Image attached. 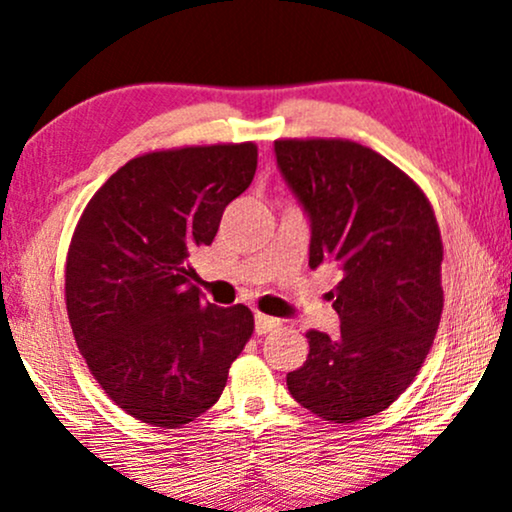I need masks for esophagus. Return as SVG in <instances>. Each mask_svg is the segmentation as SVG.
Instances as JSON below:
<instances>
[{
    "instance_id": "34e87169",
    "label": "esophagus",
    "mask_w": 512,
    "mask_h": 512,
    "mask_svg": "<svg viewBox=\"0 0 512 512\" xmlns=\"http://www.w3.org/2000/svg\"><path fill=\"white\" fill-rule=\"evenodd\" d=\"M278 326H281V323H278V319H274V316H267V314H260V312L255 314V331H257V335H267L271 331H276Z\"/></svg>"
}]
</instances>
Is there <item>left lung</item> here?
Returning <instances> with one entry per match:
<instances>
[{"label":"left lung","instance_id":"left-lung-1","mask_svg":"<svg viewBox=\"0 0 512 512\" xmlns=\"http://www.w3.org/2000/svg\"><path fill=\"white\" fill-rule=\"evenodd\" d=\"M276 163L312 222L309 267L333 264L340 333L309 331L288 373L297 404L331 423L385 411L416 378L442 319V236L409 174L349 139H276Z\"/></svg>","mask_w":512,"mask_h":512}]
</instances>
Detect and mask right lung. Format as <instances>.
<instances>
[{
  "mask_svg": "<svg viewBox=\"0 0 512 512\" xmlns=\"http://www.w3.org/2000/svg\"><path fill=\"white\" fill-rule=\"evenodd\" d=\"M255 170L252 141L144 153L108 177L75 226L70 328L96 383L141 423L172 430L208 411L255 331L245 304L200 297L189 262Z\"/></svg>",
  "mask_w": 512,
  "mask_h": 512,
  "instance_id": "add662e5",
  "label": "right lung"
}]
</instances>
